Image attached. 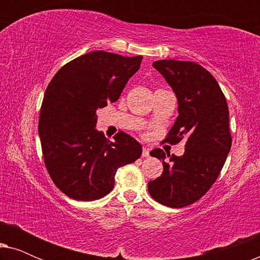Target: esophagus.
<instances>
[{
	"label": "esophagus",
	"instance_id": "obj_1",
	"mask_svg": "<svg viewBox=\"0 0 260 260\" xmlns=\"http://www.w3.org/2000/svg\"><path fill=\"white\" fill-rule=\"evenodd\" d=\"M149 152H150V150H149V148L143 147V151H142V156H143V157H149Z\"/></svg>",
	"mask_w": 260,
	"mask_h": 260
}]
</instances>
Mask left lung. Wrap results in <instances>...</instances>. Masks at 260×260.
<instances>
[{
  "mask_svg": "<svg viewBox=\"0 0 260 260\" xmlns=\"http://www.w3.org/2000/svg\"><path fill=\"white\" fill-rule=\"evenodd\" d=\"M152 66L173 88L179 104L167 140L179 143L184 138L186 149L182 156L166 155L162 149L150 151L163 162V173L149 181L148 190L159 204L181 208L204 197L225 165L232 145L229 106L218 81L199 63L158 60Z\"/></svg>",
  "mask_w": 260,
  "mask_h": 260,
  "instance_id": "1",
  "label": "left lung"
}]
</instances>
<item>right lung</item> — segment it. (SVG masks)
Listing matches in <instances>:
<instances>
[{
    "label": "right lung",
    "mask_w": 260,
    "mask_h": 260,
    "mask_svg": "<svg viewBox=\"0 0 260 260\" xmlns=\"http://www.w3.org/2000/svg\"><path fill=\"white\" fill-rule=\"evenodd\" d=\"M143 56L95 51L60 69L45 92L39 136L46 168L63 194L98 200L115 186L120 167L136 161L142 145L120 131L108 141L95 129L97 110L118 101Z\"/></svg>",
    "instance_id": "obj_1"
}]
</instances>
